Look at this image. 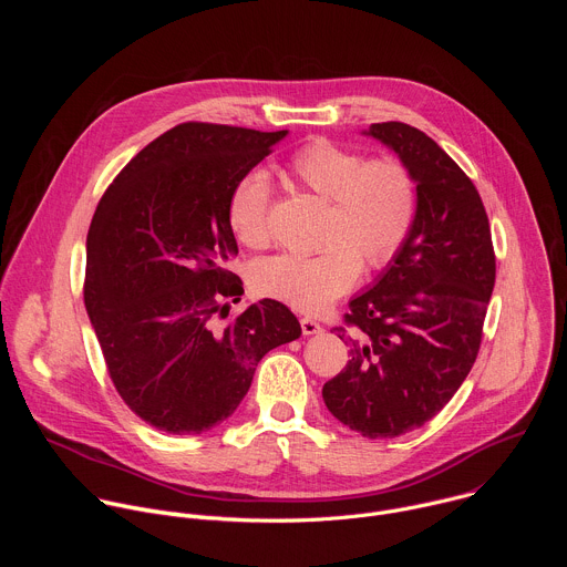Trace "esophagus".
Masks as SVG:
<instances>
[{"label":"esophagus","instance_id":"1","mask_svg":"<svg viewBox=\"0 0 567 567\" xmlns=\"http://www.w3.org/2000/svg\"><path fill=\"white\" fill-rule=\"evenodd\" d=\"M300 328H302V334H305V337H313V334H320V332H322L320 322H316V320L309 318V316H302V318H300Z\"/></svg>","mask_w":567,"mask_h":567}]
</instances>
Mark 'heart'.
Returning <instances> with one entry per match:
<instances>
[{"label":"heart","mask_w":567,"mask_h":567,"mask_svg":"<svg viewBox=\"0 0 567 567\" xmlns=\"http://www.w3.org/2000/svg\"><path fill=\"white\" fill-rule=\"evenodd\" d=\"M287 175L328 202L316 254H280L256 262L254 289L298 311H320L343 296L359 278L361 265H388L406 241L417 213V184L396 158L365 161L359 152L316 138L287 164ZM271 184L262 171L237 179L226 204L233 237L249 249L269 239Z\"/></svg>","instance_id":"1"}]
</instances>
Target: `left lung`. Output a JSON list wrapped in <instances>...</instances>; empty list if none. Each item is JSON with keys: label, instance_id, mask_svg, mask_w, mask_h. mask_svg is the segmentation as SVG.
<instances>
[{"label": "left lung", "instance_id": "left-lung-1", "mask_svg": "<svg viewBox=\"0 0 567 567\" xmlns=\"http://www.w3.org/2000/svg\"><path fill=\"white\" fill-rule=\"evenodd\" d=\"M417 184L403 247L350 300L348 365L322 385L328 411L363 437H399L433 420L471 372L496 282L487 210L455 161L422 130L372 123Z\"/></svg>", "mask_w": 567, "mask_h": 567}]
</instances>
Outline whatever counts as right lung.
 <instances>
[{
	"mask_svg": "<svg viewBox=\"0 0 567 567\" xmlns=\"http://www.w3.org/2000/svg\"><path fill=\"white\" fill-rule=\"evenodd\" d=\"M285 136L182 123L130 161L94 213L85 307L118 394L158 431H210L235 413L260 359L300 337L271 298L217 322L221 300L245 293L226 269L237 256L230 188Z\"/></svg>",
	"mask_w": 567,
	"mask_h": 567,
	"instance_id": "1",
	"label": "right lung"
}]
</instances>
